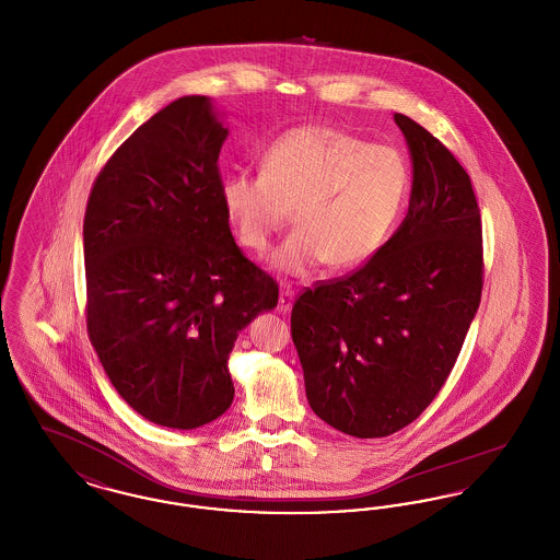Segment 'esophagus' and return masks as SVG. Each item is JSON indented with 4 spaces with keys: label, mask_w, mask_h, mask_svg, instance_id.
Here are the masks:
<instances>
[{
    "label": "esophagus",
    "mask_w": 560,
    "mask_h": 560,
    "mask_svg": "<svg viewBox=\"0 0 560 560\" xmlns=\"http://www.w3.org/2000/svg\"><path fill=\"white\" fill-rule=\"evenodd\" d=\"M293 293L295 292H293V288L290 283L281 288V293H279V304H277L279 313H290V311H292Z\"/></svg>",
    "instance_id": "34e87169"
}]
</instances>
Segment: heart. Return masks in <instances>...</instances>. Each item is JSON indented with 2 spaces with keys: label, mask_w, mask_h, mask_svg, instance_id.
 Here are the masks:
<instances>
[{
  "label": "heart",
  "mask_w": 560,
  "mask_h": 560,
  "mask_svg": "<svg viewBox=\"0 0 560 560\" xmlns=\"http://www.w3.org/2000/svg\"><path fill=\"white\" fill-rule=\"evenodd\" d=\"M260 172H226L220 201L241 245L267 252L285 224L290 237L272 267L306 275L363 265L390 237L409 195L399 153L331 126H300L281 133L262 155Z\"/></svg>",
  "instance_id": "obj_1"
}]
</instances>
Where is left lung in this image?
Wrapping results in <instances>:
<instances>
[{
	"instance_id": "obj_1",
	"label": "left lung",
	"mask_w": 560,
	"mask_h": 560,
	"mask_svg": "<svg viewBox=\"0 0 560 560\" xmlns=\"http://www.w3.org/2000/svg\"><path fill=\"white\" fill-rule=\"evenodd\" d=\"M413 160L409 212L363 267L302 290L292 338L313 411L359 439L411 424L445 386L482 292L470 176L427 128L395 113Z\"/></svg>"
}]
</instances>
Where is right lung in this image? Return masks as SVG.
Returning a JSON list of instances; mask_svg holds the SVG:
<instances>
[{
    "label": "right lung",
    "instance_id": "right-lung-1",
    "mask_svg": "<svg viewBox=\"0 0 560 560\" xmlns=\"http://www.w3.org/2000/svg\"><path fill=\"white\" fill-rule=\"evenodd\" d=\"M224 138L206 96L178 98L108 158L85 206L90 342L121 399L160 427L192 430L231 407L237 334L279 302L222 208Z\"/></svg>",
    "mask_w": 560,
    "mask_h": 560
}]
</instances>
